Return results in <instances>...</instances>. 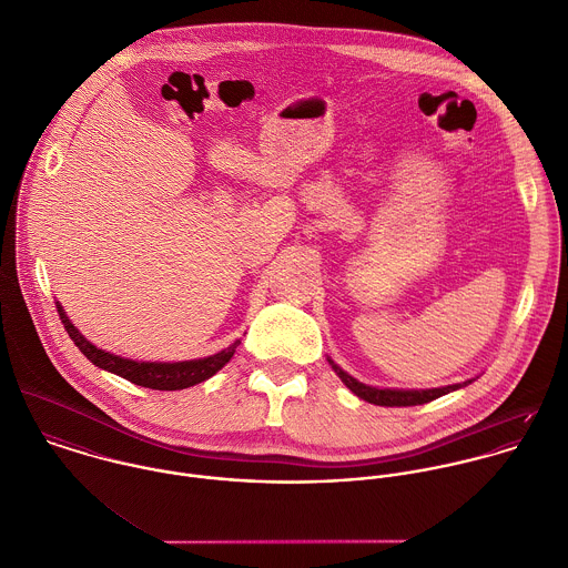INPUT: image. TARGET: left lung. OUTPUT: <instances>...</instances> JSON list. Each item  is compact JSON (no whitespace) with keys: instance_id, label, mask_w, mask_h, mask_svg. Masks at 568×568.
<instances>
[{"instance_id":"left-lung-1","label":"left lung","mask_w":568,"mask_h":568,"mask_svg":"<svg viewBox=\"0 0 568 568\" xmlns=\"http://www.w3.org/2000/svg\"><path fill=\"white\" fill-rule=\"evenodd\" d=\"M329 364L351 393H355L359 399H364L368 404H375V406H419V404H428V402H433L442 395H448L456 388H463V386L474 382V379H465L460 384L439 386V388H419V390H415V388H410V390H406V388H377V386H366V384L357 382L346 371H342L334 359H329Z\"/></svg>"}]
</instances>
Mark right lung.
<instances>
[{"instance_id": "obj_1", "label": "right lung", "mask_w": 568, "mask_h": 568, "mask_svg": "<svg viewBox=\"0 0 568 568\" xmlns=\"http://www.w3.org/2000/svg\"><path fill=\"white\" fill-rule=\"evenodd\" d=\"M57 310H59V316H61V323H63L65 332L70 334V338L79 346V351L92 364L129 379L131 384L153 388V390H182V388L195 386L200 382H206L220 368L226 366L230 357L234 355V348L241 344V341H234L224 351H220L215 355H209V357H200V359L138 362V359H126V357H120V355H114L110 351H103V348L94 346L70 323L65 310L59 303H57Z\"/></svg>"}]
</instances>
